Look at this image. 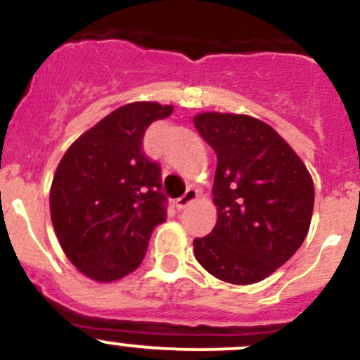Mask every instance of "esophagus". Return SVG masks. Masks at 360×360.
I'll use <instances>...</instances> for the list:
<instances>
[{
    "label": "esophagus",
    "instance_id": "34e87169",
    "mask_svg": "<svg viewBox=\"0 0 360 360\" xmlns=\"http://www.w3.org/2000/svg\"><path fill=\"white\" fill-rule=\"evenodd\" d=\"M197 197H198L197 190H193V188H188L186 193H184L183 197H179V198H177V200H176V207H177V209L188 207V205H190L191 202L197 200Z\"/></svg>",
    "mask_w": 360,
    "mask_h": 360
}]
</instances>
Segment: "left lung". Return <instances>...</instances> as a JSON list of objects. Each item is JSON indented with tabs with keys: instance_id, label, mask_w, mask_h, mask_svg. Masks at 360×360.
<instances>
[{
	"instance_id": "left-lung-1",
	"label": "left lung",
	"mask_w": 360,
	"mask_h": 360,
	"mask_svg": "<svg viewBox=\"0 0 360 360\" xmlns=\"http://www.w3.org/2000/svg\"><path fill=\"white\" fill-rule=\"evenodd\" d=\"M193 124L218 156L212 232L193 240L198 264L218 280L251 285L273 274L306 239L315 186L288 142L246 114L200 112Z\"/></svg>"
}]
</instances>
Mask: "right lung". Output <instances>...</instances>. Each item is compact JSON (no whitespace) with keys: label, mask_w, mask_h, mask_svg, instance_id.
<instances>
[{"label":"right lung","mask_w":360,"mask_h":360,"mask_svg":"<svg viewBox=\"0 0 360 360\" xmlns=\"http://www.w3.org/2000/svg\"><path fill=\"white\" fill-rule=\"evenodd\" d=\"M172 105L131 102L84 131L63 155L49 193L63 251L79 273L112 283L134 273L167 219L160 167L142 153L153 121Z\"/></svg>","instance_id":"add662e5"}]
</instances>
